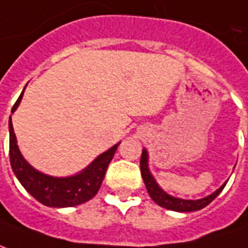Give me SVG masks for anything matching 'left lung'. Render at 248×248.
<instances>
[{
	"instance_id": "1",
	"label": "left lung",
	"mask_w": 248,
	"mask_h": 248,
	"mask_svg": "<svg viewBox=\"0 0 248 248\" xmlns=\"http://www.w3.org/2000/svg\"><path fill=\"white\" fill-rule=\"evenodd\" d=\"M140 169H141V176L142 180H144V184L146 186V190L149 193V196L152 197V200L155 201L157 205L161 206V207H165V209H169V210L173 211H184V213H187V211L201 210L205 206L209 205L211 201L216 200V197L219 194L220 191L223 190V187L226 185V184L222 185L218 190L214 191L213 194L206 197V198H202V200H180V198H174V197L166 194L165 191L157 185L155 178L152 177V174L149 173V169H148V153H146L145 149L142 151L141 158H140Z\"/></svg>"
}]
</instances>
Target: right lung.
Instances as JSON below:
<instances>
[{"mask_svg": "<svg viewBox=\"0 0 248 248\" xmlns=\"http://www.w3.org/2000/svg\"><path fill=\"white\" fill-rule=\"evenodd\" d=\"M22 95L23 91L17 99L16 104L13 106L12 112L16 111L22 99ZM9 156L14 174L35 200L50 207H71L91 200L100 189L107 168L112 161L113 155L119 146V144H116L109 151L104 152L86 170H83L77 176L55 178L39 173L25 161L17 146L16 135L13 131L12 117L9 120Z\"/></svg>", "mask_w": 248, "mask_h": 248, "instance_id": "add662e5", "label": "right lung"}]
</instances>
